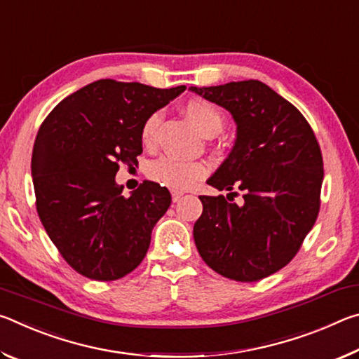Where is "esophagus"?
I'll use <instances>...</instances> for the list:
<instances>
[{"instance_id": "esophagus-1", "label": "esophagus", "mask_w": 359, "mask_h": 359, "mask_svg": "<svg viewBox=\"0 0 359 359\" xmlns=\"http://www.w3.org/2000/svg\"><path fill=\"white\" fill-rule=\"evenodd\" d=\"M171 194H172V201L177 203V201H180V198L184 196V191H182V190H172Z\"/></svg>"}]
</instances>
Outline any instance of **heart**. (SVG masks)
<instances>
[{"instance_id": "b5f03b06", "label": "heart", "mask_w": 359, "mask_h": 359, "mask_svg": "<svg viewBox=\"0 0 359 359\" xmlns=\"http://www.w3.org/2000/svg\"><path fill=\"white\" fill-rule=\"evenodd\" d=\"M184 112L188 120L203 133L204 136H214L223 126V114L210 102L201 100H191L184 106ZM161 115L151 114L144 121L141 130V139L144 145H151L155 142L158 125H160ZM208 174V166L203 161L180 160V158L166 156L155 161L149 169L150 179L158 184H163L174 190L190 187L193 182L203 179Z\"/></svg>"}]
</instances>
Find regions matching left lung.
<instances>
[{"instance_id": "left-lung-1", "label": "left lung", "mask_w": 359, "mask_h": 359, "mask_svg": "<svg viewBox=\"0 0 359 359\" xmlns=\"http://www.w3.org/2000/svg\"><path fill=\"white\" fill-rule=\"evenodd\" d=\"M188 90L226 109L238 126L233 149L208 184L244 191L241 205L223 194L199 196L194 244L220 276L261 280L294 258L317 220L323 184L317 137L291 102L259 81Z\"/></svg>"}]
</instances>
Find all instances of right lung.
Here are the masks:
<instances>
[{"instance_id":"obj_1","label":"right lung","mask_w":359,"mask_h":359,"mask_svg":"<svg viewBox=\"0 0 359 359\" xmlns=\"http://www.w3.org/2000/svg\"><path fill=\"white\" fill-rule=\"evenodd\" d=\"M185 88L101 79L42 121L32 156L36 209L66 263L83 277L117 280L147 253L171 193L144 180L125 198L115 174L120 165H137L144 121Z\"/></svg>"}]
</instances>
